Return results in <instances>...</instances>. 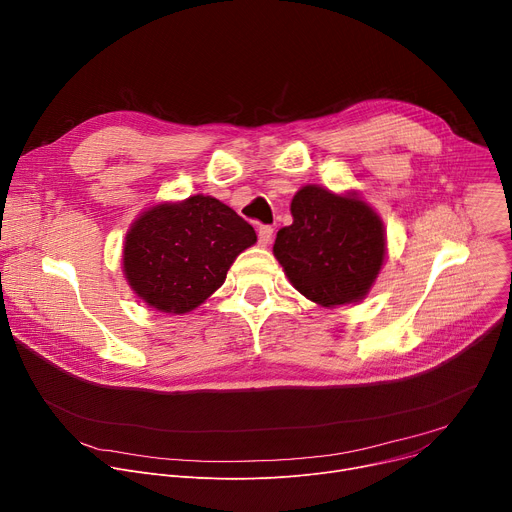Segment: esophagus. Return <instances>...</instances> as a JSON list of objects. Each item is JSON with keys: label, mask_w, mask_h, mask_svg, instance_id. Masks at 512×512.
Listing matches in <instances>:
<instances>
[{"label": "esophagus", "mask_w": 512, "mask_h": 512, "mask_svg": "<svg viewBox=\"0 0 512 512\" xmlns=\"http://www.w3.org/2000/svg\"><path fill=\"white\" fill-rule=\"evenodd\" d=\"M272 227L270 225H260V229H258V244L260 246H268L270 244V240H272Z\"/></svg>", "instance_id": "1"}]
</instances>
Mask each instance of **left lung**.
<instances>
[{
	"mask_svg": "<svg viewBox=\"0 0 512 512\" xmlns=\"http://www.w3.org/2000/svg\"><path fill=\"white\" fill-rule=\"evenodd\" d=\"M293 223L279 229L274 258L291 285L324 307L361 301L385 258L379 215L355 194L307 184L291 201Z\"/></svg>",
	"mask_w": 512,
	"mask_h": 512,
	"instance_id": "8db88e82",
	"label": "left lung"
}]
</instances>
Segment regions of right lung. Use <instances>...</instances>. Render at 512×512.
I'll list each match as a JSON object with an SVG mask.
<instances>
[{"instance_id":"right-lung-1","label":"right lung","mask_w":512,"mask_h":512,"mask_svg":"<svg viewBox=\"0 0 512 512\" xmlns=\"http://www.w3.org/2000/svg\"><path fill=\"white\" fill-rule=\"evenodd\" d=\"M252 244L248 221L213 196L194 194L139 215L123 248L125 279L147 305L180 316L205 303Z\"/></svg>"}]
</instances>
